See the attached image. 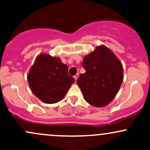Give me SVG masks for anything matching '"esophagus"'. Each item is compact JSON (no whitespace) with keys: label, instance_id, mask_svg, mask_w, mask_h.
<instances>
[{"label":"esophagus","instance_id":"34e87169","mask_svg":"<svg viewBox=\"0 0 150 150\" xmlns=\"http://www.w3.org/2000/svg\"><path fill=\"white\" fill-rule=\"evenodd\" d=\"M79 77V74H78V73H77L76 75H74V78H75V80H77V77Z\"/></svg>","mask_w":150,"mask_h":150}]
</instances>
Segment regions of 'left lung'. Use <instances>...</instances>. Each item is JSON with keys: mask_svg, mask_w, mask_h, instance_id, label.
Returning a JSON list of instances; mask_svg holds the SVG:
<instances>
[{"mask_svg": "<svg viewBox=\"0 0 150 150\" xmlns=\"http://www.w3.org/2000/svg\"><path fill=\"white\" fill-rule=\"evenodd\" d=\"M77 84L89 104L102 107L113 100L123 80V65L108 48L100 46L84 58Z\"/></svg>", "mask_w": 150, "mask_h": 150, "instance_id": "1", "label": "left lung"}]
</instances>
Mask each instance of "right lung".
I'll list each match as a JSON object with an SVG mask.
<instances>
[{
    "instance_id": "right-lung-1",
    "label": "right lung",
    "mask_w": 150,
    "mask_h": 150,
    "mask_svg": "<svg viewBox=\"0 0 150 150\" xmlns=\"http://www.w3.org/2000/svg\"><path fill=\"white\" fill-rule=\"evenodd\" d=\"M32 92L43 102L54 104L65 97L75 79L59 58L41 54L27 76Z\"/></svg>"
}]
</instances>
